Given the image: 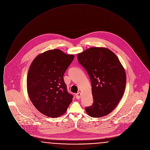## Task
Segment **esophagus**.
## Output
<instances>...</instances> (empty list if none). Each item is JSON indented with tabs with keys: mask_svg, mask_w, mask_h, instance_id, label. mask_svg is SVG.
<instances>
[{
	"mask_svg": "<svg viewBox=\"0 0 150 150\" xmlns=\"http://www.w3.org/2000/svg\"><path fill=\"white\" fill-rule=\"evenodd\" d=\"M75 97L77 99H80L81 98V93L80 92H78V93H76L75 94Z\"/></svg>",
	"mask_w": 150,
	"mask_h": 150,
	"instance_id": "obj_1",
	"label": "esophagus"
}]
</instances>
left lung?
Returning a JSON list of instances; mask_svg holds the SVG:
<instances>
[{"mask_svg":"<svg viewBox=\"0 0 150 150\" xmlns=\"http://www.w3.org/2000/svg\"><path fill=\"white\" fill-rule=\"evenodd\" d=\"M79 63L87 72L91 81L93 105L86 108L93 117L109 114L121 100L126 86L125 71L111 50L92 47L78 54Z\"/></svg>","mask_w":150,"mask_h":150,"instance_id":"8db88e82","label":"left lung"}]
</instances>
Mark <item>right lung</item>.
I'll return each mask as SVG.
<instances>
[{
	"label": "right lung",
	"mask_w": 150,
	"mask_h": 150,
	"mask_svg": "<svg viewBox=\"0 0 150 150\" xmlns=\"http://www.w3.org/2000/svg\"><path fill=\"white\" fill-rule=\"evenodd\" d=\"M74 59L72 54L53 50L38 55L30 65L27 77L29 98L44 115L58 117L71 103L73 96L67 92L63 76Z\"/></svg>",
	"instance_id": "right-lung-1"
}]
</instances>
